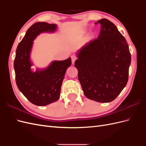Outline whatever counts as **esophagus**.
Masks as SVG:
<instances>
[{
  "instance_id": "esophagus-1",
  "label": "esophagus",
  "mask_w": 146,
  "mask_h": 146,
  "mask_svg": "<svg viewBox=\"0 0 146 146\" xmlns=\"http://www.w3.org/2000/svg\"><path fill=\"white\" fill-rule=\"evenodd\" d=\"M76 59H77V58L75 56H71V60H72V64H74L75 61L76 60Z\"/></svg>"
}]
</instances>
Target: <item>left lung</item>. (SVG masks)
<instances>
[{
  "instance_id": "obj_1",
  "label": "left lung",
  "mask_w": 146,
  "mask_h": 146,
  "mask_svg": "<svg viewBox=\"0 0 146 146\" xmlns=\"http://www.w3.org/2000/svg\"><path fill=\"white\" fill-rule=\"evenodd\" d=\"M95 24L101 25L99 35L80 48L74 66L86 98L110 102L127 85L131 54L125 38L113 23L102 19Z\"/></svg>"
}]
</instances>
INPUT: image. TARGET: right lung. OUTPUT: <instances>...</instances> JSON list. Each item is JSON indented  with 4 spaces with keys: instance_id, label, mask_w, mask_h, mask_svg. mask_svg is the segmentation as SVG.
<instances>
[{
    "instance_id": "right-lung-1",
    "label": "right lung",
    "mask_w": 146,
    "mask_h": 146,
    "mask_svg": "<svg viewBox=\"0 0 146 146\" xmlns=\"http://www.w3.org/2000/svg\"><path fill=\"white\" fill-rule=\"evenodd\" d=\"M55 24L44 22L33 24L17 46L14 61L15 79L19 91L31 103L45 106L58 100L61 86L66 70L71 65V58L54 61L46 69L31 70L30 54L33 41L44 32H54Z\"/></svg>"
}]
</instances>
